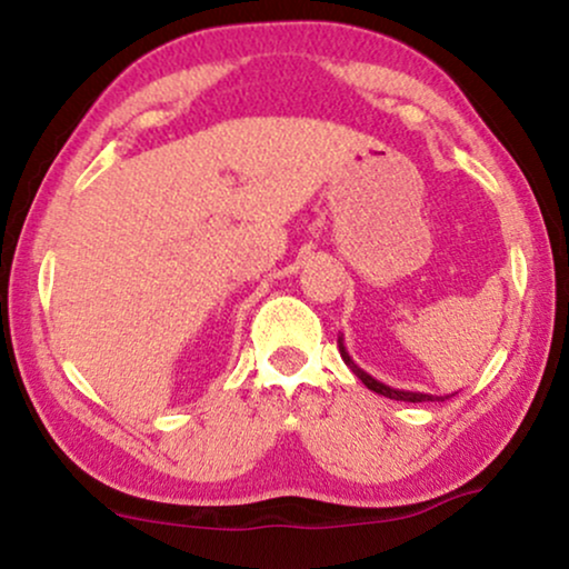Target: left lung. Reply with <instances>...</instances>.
Returning <instances> with one entry per match:
<instances>
[{
  "label": "left lung",
  "instance_id": "8db88e82",
  "mask_svg": "<svg viewBox=\"0 0 569 569\" xmlns=\"http://www.w3.org/2000/svg\"><path fill=\"white\" fill-rule=\"evenodd\" d=\"M338 351H340V356H343V361H346V367H351V372L359 377V380L367 385L369 390H375L377 396H385V398H390V400H406V403H423V400H435V396H429V392H411V390H396V388H390V385H385V382H380V380H375L372 375H367L363 372V369L359 367V363H356L353 359H351V353L346 351V343H343V336H338ZM445 398H450V396H439L437 400H445Z\"/></svg>",
  "mask_w": 569,
  "mask_h": 569
}]
</instances>
